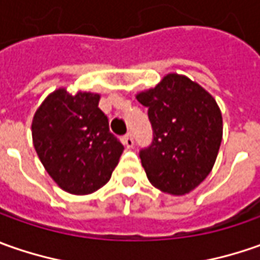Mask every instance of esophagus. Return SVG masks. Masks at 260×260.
Instances as JSON below:
<instances>
[{
	"mask_svg": "<svg viewBox=\"0 0 260 260\" xmlns=\"http://www.w3.org/2000/svg\"><path fill=\"white\" fill-rule=\"evenodd\" d=\"M123 142H124V146L127 147V149H132V147L135 146V140H133V136H132L130 132L123 137Z\"/></svg>",
	"mask_w": 260,
	"mask_h": 260,
	"instance_id": "obj_1",
	"label": "esophagus"
}]
</instances>
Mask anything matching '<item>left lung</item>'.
Returning a JSON list of instances; mask_svg holds the SVG:
<instances>
[{"instance_id": "1", "label": "left lung", "mask_w": 260, "mask_h": 260, "mask_svg": "<svg viewBox=\"0 0 260 260\" xmlns=\"http://www.w3.org/2000/svg\"><path fill=\"white\" fill-rule=\"evenodd\" d=\"M147 107L153 142L140 150L155 188L172 195L195 189L211 172L223 139V117L214 96L185 75L168 74L136 95Z\"/></svg>"}]
</instances>
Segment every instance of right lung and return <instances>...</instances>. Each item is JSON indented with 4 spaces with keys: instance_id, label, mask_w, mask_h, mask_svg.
<instances>
[{
    "instance_id": "right-lung-1",
    "label": "right lung",
    "mask_w": 260,
    "mask_h": 260,
    "mask_svg": "<svg viewBox=\"0 0 260 260\" xmlns=\"http://www.w3.org/2000/svg\"><path fill=\"white\" fill-rule=\"evenodd\" d=\"M100 94L59 88L37 108L31 123L36 153L63 191L88 195L104 186L124 150L98 108Z\"/></svg>"
}]
</instances>
